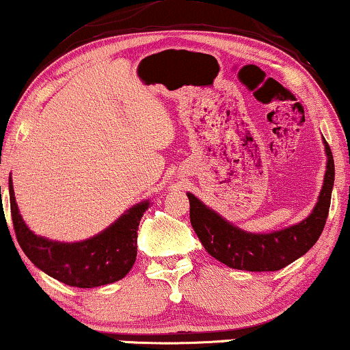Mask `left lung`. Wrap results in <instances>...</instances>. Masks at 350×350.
<instances>
[{"label":"left lung","mask_w":350,"mask_h":350,"mask_svg":"<svg viewBox=\"0 0 350 350\" xmlns=\"http://www.w3.org/2000/svg\"><path fill=\"white\" fill-rule=\"evenodd\" d=\"M323 145L326 171L318 202L307 218L280 231H244L187 192L190 224L208 254L229 268L244 271H278L307 254L317 244L325 228L334 185V160L325 137Z\"/></svg>","instance_id":"left-lung-1"}]
</instances>
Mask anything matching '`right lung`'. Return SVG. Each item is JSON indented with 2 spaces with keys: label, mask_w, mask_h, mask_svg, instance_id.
Masks as SVG:
<instances>
[{
  "label": "right lung",
  "mask_w": 350,
  "mask_h": 350,
  "mask_svg": "<svg viewBox=\"0 0 350 350\" xmlns=\"http://www.w3.org/2000/svg\"><path fill=\"white\" fill-rule=\"evenodd\" d=\"M11 216L17 242L38 269L68 286L98 287L122 280L137 256V231L150 200L135 203L103 231L79 242L38 236L25 224L16 203L10 176Z\"/></svg>",
  "instance_id": "obj_1"
}]
</instances>
